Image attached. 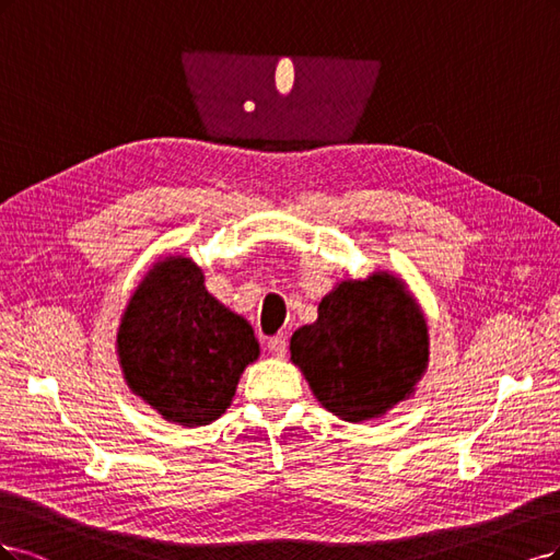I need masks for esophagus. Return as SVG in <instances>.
I'll use <instances>...</instances> for the list:
<instances>
[{"label": "esophagus", "mask_w": 560, "mask_h": 560, "mask_svg": "<svg viewBox=\"0 0 560 560\" xmlns=\"http://www.w3.org/2000/svg\"><path fill=\"white\" fill-rule=\"evenodd\" d=\"M267 351L272 353V355H277V358H283L285 351H288L285 339H283V337H269V339H267Z\"/></svg>", "instance_id": "34e87169"}]
</instances>
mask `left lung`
Returning <instances> with one entry per match:
<instances>
[{"label": "left lung", "mask_w": 560, "mask_h": 560, "mask_svg": "<svg viewBox=\"0 0 560 560\" xmlns=\"http://www.w3.org/2000/svg\"><path fill=\"white\" fill-rule=\"evenodd\" d=\"M291 360L335 417L378 419L409 398L428 365L425 318L400 279L341 281L291 337Z\"/></svg>", "instance_id": "left-lung-1"}]
</instances>
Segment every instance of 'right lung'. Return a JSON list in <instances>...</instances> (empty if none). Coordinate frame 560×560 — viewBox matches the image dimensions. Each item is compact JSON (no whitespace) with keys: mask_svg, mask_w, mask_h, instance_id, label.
<instances>
[{"mask_svg":"<svg viewBox=\"0 0 560 560\" xmlns=\"http://www.w3.org/2000/svg\"><path fill=\"white\" fill-rule=\"evenodd\" d=\"M125 382L172 423L195 428L230 407L240 376L260 355L248 323L211 298L192 260L153 265L118 328Z\"/></svg>","mask_w":560,"mask_h":560,"instance_id":"add662e5","label":"right lung"}]
</instances>
